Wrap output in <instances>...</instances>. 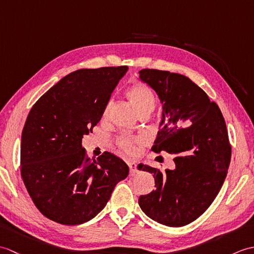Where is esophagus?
Wrapping results in <instances>:
<instances>
[{
	"instance_id": "1",
	"label": "esophagus",
	"mask_w": 254,
	"mask_h": 254,
	"mask_svg": "<svg viewBox=\"0 0 254 254\" xmlns=\"http://www.w3.org/2000/svg\"><path fill=\"white\" fill-rule=\"evenodd\" d=\"M128 165V168H130V175L131 176H134L137 172V167H136V164L134 163V161H128L127 163Z\"/></svg>"
}]
</instances>
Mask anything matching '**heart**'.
<instances>
[{"instance_id": "1", "label": "heart", "mask_w": 254, "mask_h": 254, "mask_svg": "<svg viewBox=\"0 0 254 254\" xmlns=\"http://www.w3.org/2000/svg\"><path fill=\"white\" fill-rule=\"evenodd\" d=\"M127 96L128 100H130L131 105L133 106L134 109L136 110L138 115L144 112H152L156 107V97L153 93V90L150 89L146 84L144 83H136L132 85L130 88L127 91ZM111 102H108L104 116H108V113L110 111ZM139 139L134 136H127L122 135L118 138V146L120 147L123 152L132 154L135 150V145L138 143Z\"/></svg>"}]
</instances>
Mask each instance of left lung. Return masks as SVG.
Instances as JSON below:
<instances>
[{"instance_id": "1", "label": "left lung", "mask_w": 254, "mask_h": 254, "mask_svg": "<svg viewBox=\"0 0 254 254\" xmlns=\"http://www.w3.org/2000/svg\"><path fill=\"white\" fill-rule=\"evenodd\" d=\"M139 78L163 104L152 150L174 155L176 167L161 171L139 164V170L154 174L156 190L139 196L138 204L155 222L181 227L201 216L222 189L231 158L226 122L218 106L185 75L144 68Z\"/></svg>"}]
</instances>
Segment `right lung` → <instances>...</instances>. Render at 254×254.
<instances>
[{"instance_id":"1","label":"right lung","mask_w":254,"mask_h":254,"mask_svg":"<svg viewBox=\"0 0 254 254\" xmlns=\"http://www.w3.org/2000/svg\"><path fill=\"white\" fill-rule=\"evenodd\" d=\"M127 66L82 68L32 106L21 133L20 175L42 215L62 225L94 218L128 167L105 152L88 158L82 138L93 132Z\"/></svg>"}]
</instances>
